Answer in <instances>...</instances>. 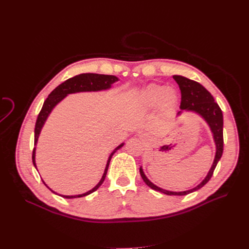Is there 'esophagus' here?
Listing matches in <instances>:
<instances>
[{
    "label": "esophagus",
    "mask_w": 249,
    "mask_h": 249,
    "mask_svg": "<svg viewBox=\"0 0 249 249\" xmlns=\"http://www.w3.org/2000/svg\"><path fill=\"white\" fill-rule=\"evenodd\" d=\"M139 138L143 140V139H145V136H144V134H139Z\"/></svg>",
    "instance_id": "1"
}]
</instances>
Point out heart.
I'll return each instance as SVG.
<instances>
[{
	"instance_id": "1",
	"label": "heart",
	"mask_w": 249,
	"mask_h": 249,
	"mask_svg": "<svg viewBox=\"0 0 249 249\" xmlns=\"http://www.w3.org/2000/svg\"><path fill=\"white\" fill-rule=\"evenodd\" d=\"M137 102L143 111H151L159 107L162 113L169 114L178 106L179 95L174 87L150 84L140 91Z\"/></svg>"
}]
</instances>
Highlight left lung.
Returning a JSON list of instances; mask_svg holds the SVG:
<instances>
[{
  "mask_svg": "<svg viewBox=\"0 0 249 249\" xmlns=\"http://www.w3.org/2000/svg\"><path fill=\"white\" fill-rule=\"evenodd\" d=\"M173 77L178 83L181 93V102L179 107L180 111H178V116L181 115L184 112H193L198 114L203 118L211 130L216 146V153L213 164L205 178L197 187L182 192H173L161 189L155 186L153 182H151L147 178L144 172H143L142 166H140L139 172L145 184L152 190L159 191L167 196H185L195 191H198L199 189L204 187L213 176L214 169L221 159L222 153H223V114H222L219 105L215 102L213 96L201 84L181 75H174Z\"/></svg>",
  "mask_w": 249,
  "mask_h": 249,
  "instance_id": "1",
  "label": "left lung"
}]
</instances>
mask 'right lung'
<instances>
[{
  "mask_svg": "<svg viewBox=\"0 0 249 249\" xmlns=\"http://www.w3.org/2000/svg\"><path fill=\"white\" fill-rule=\"evenodd\" d=\"M119 81V78L115 75H108V74H99V73H82L75 75L73 77L69 78L68 81H65L64 83H62L61 85H59L58 87H56L53 90L51 91L49 94L48 98L45 100L42 109L39 113L37 120H36V124H35V130H34V145L37 144V141L39 138V135H40L41 129L43 128L48 116L50 115V113L52 112V110L54 109V107L58 103H60L65 97L70 94H75V93H82V91H100V90H106L111 89L112 85L116 82ZM124 145V143H121L119 146H117L110 154L106 167H105L104 174L102 176V178L100 179V181L97 184L96 187H94L91 190L88 191L87 193L81 194V195H74V196H65V195H59L56 192L52 191L45 182L43 181V184L51 191L53 192L54 194L60 196V197H63L65 199H73V198H81V197H85V196H88L91 193H94L95 191H97L100 186L103 184V181L105 180V178H106L107 172H108V167L111 161V159L113 154L118 150L120 149L122 146ZM36 147H34L33 149V154H32V161L34 166L37 169L36 166V162H35V152Z\"/></svg>",
  "mask_w": 249,
  "mask_h": 249,
  "instance_id": "add662e5",
  "label": "right lung"
}]
</instances>
